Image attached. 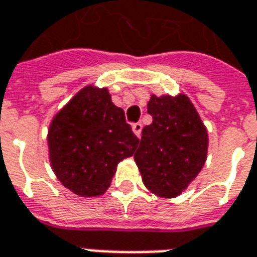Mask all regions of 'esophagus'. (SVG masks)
Instances as JSON below:
<instances>
[{
  "instance_id": "34e87169",
  "label": "esophagus",
  "mask_w": 257,
  "mask_h": 257,
  "mask_svg": "<svg viewBox=\"0 0 257 257\" xmlns=\"http://www.w3.org/2000/svg\"><path fill=\"white\" fill-rule=\"evenodd\" d=\"M132 129H134L135 135L138 136V138H140V135H142V129H143V125L140 122H136L132 125Z\"/></svg>"
}]
</instances>
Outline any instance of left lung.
Here are the masks:
<instances>
[{
    "mask_svg": "<svg viewBox=\"0 0 257 257\" xmlns=\"http://www.w3.org/2000/svg\"><path fill=\"white\" fill-rule=\"evenodd\" d=\"M147 112L153 122L142 131L135 162L143 183L162 198L178 197L206 161L208 134L198 112L183 93L151 96Z\"/></svg>",
    "mask_w": 257,
    "mask_h": 257,
    "instance_id": "8db88e82",
    "label": "left lung"
}]
</instances>
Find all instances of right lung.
I'll return each instance as SVG.
<instances>
[{"label": "right lung", "instance_id": "1", "mask_svg": "<svg viewBox=\"0 0 257 257\" xmlns=\"http://www.w3.org/2000/svg\"><path fill=\"white\" fill-rule=\"evenodd\" d=\"M139 139L106 88L85 86L55 115L48 132L49 158L64 187L96 197L111 183L118 162L134 156Z\"/></svg>", "mask_w": 257, "mask_h": 257}]
</instances>
